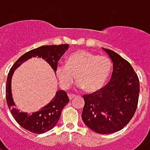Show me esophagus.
Masks as SVG:
<instances>
[{
    "mask_svg": "<svg viewBox=\"0 0 150 150\" xmlns=\"http://www.w3.org/2000/svg\"><path fill=\"white\" fill-rule=\"evenodd\" d=\"M68 97H69V99H70V100H71V99H73L74 98L76 97V95H71V94H68Z\"/></svg>",
    "mask_w": 150,
    "mask_h": 150,
    "instance_id": "obj_1",
    "label": "esophagus"
}]
</instances>
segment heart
<instances>
[{"label": "heart", "instance_id": "heart-1", "mask_svg": "<svg viewBox=\"0 0 150 150\" xmlns=\"http://www.w3.org/2000/svg\"><path fill=\"white\" fill-rule=\"evenodd\" d=\"M111 67V61L105 55L79 50L67 57L66 64H57L55 75L62 88H69L76 76L78 87L91 93L104 86Z\"/></svg>", "mask_w": 150, "mask_h": 150}]
</instances>
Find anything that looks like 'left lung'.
I'll return each mask as SVG.
<instances>
[{"instance_id": "1", "label": "left lung", "mask_w": 150, "mask_h": 150, "mask_svg": "<svg viewBox=\"0 0 150 150\" xmlns=\"http://www.w3.org/2000/svg\"><path fill=\"white\" fill-rule=\"evenodd\" d=\"M113 63L108 83L99 91L84 95L82 119L93 131L107 134L126 126L136 111L139 79L129 63L111 50L103 48Z\"/></svg>"}]
</instances>
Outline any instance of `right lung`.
<instances>
[{
	"mask_svg": "<svg viewBox=\"0 0 150 150\" xmlns=\"http://www.w3.org/2000/svg\"><path fill=\"white\" fill-rule=\"evenodd\" d=\"M68 44L46 45L31 50L21 55L11 67L6 81V101L11 114L19 125L34 134H44L55 126L59 120L61 113L69 102L68 96L64 91H58L52 101L38 111L32 114L20 111L15 107L12 94V78L13 73L23 63L33 57L44 59L55 71V67L62 55L68 49Z\"/></svg>",
	"mask_w": 150,
	"mask_h": 150,
	"instance_id": "1",
	"label": "right lung"
}]
</instances>
